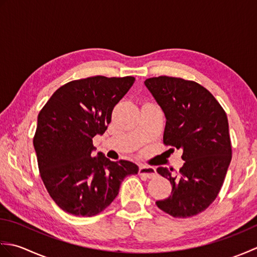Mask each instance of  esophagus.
Instances as JSON below:
<instances>
[{
  "label": "esophagus",
  "instance_id": "34e87169",
  "mask_svg": "<svg viewBox=\"0 0 257 257\" xmlns=\"http://www.w3.org/2000/svg\"><path fill=\"white\" fill-rule=\"evenodd\" d=\"M139 174H140V176H143V177L151 179V178H155L157 176V172H156V169L154 167L140 166Z\"/></svg>",
  "mask_w": 257,
  "mask_h": 257
}]
</instances>
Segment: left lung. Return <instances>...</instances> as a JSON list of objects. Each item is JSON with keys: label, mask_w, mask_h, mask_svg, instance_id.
I'll list each match as a JSON object with an SVG mask.
<instances>
[{"label": "left lung", "mask_w": 257, "mask_h": 257, "mask_svg": "<svg viewBox=\"0 0 257 257\" xmlns=\"http://www.w3.org/2000/svg\"><path fill=\"white\" fill-rule=\"evenodd\" d=\"M145 85L165 112L163 144L182 149L179 173L159 167L172 185L171 195L156 204L173 217H191L216 199L232 159L224 109L211 92L192 80L159 76Z\"/></svg>", "instance_id": "8db88e82"}]
</instances>
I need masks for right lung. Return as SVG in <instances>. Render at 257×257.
I'll return each instance as SVG.
<instances>
[{
  "mask_svg": "<svg viewBox=\"0 0 257 257\" xmlns=\"http://www.w3.org/2000/svg\"><path fill=\"white\" fill-rule=\"evenodd\" d=\"M135 77L94 76L73 80L54 92L37 117L33 145L47 192L65 212L92 216L118 195L122 180L137 174V165L110 161L95 150L92 138L111 121L113 107Z\"/></svg>",
  "mask_w": 257,
  "mask_h": 257,
  "instance_id": "1",
  "label": "right lung"
}]
</instances>
